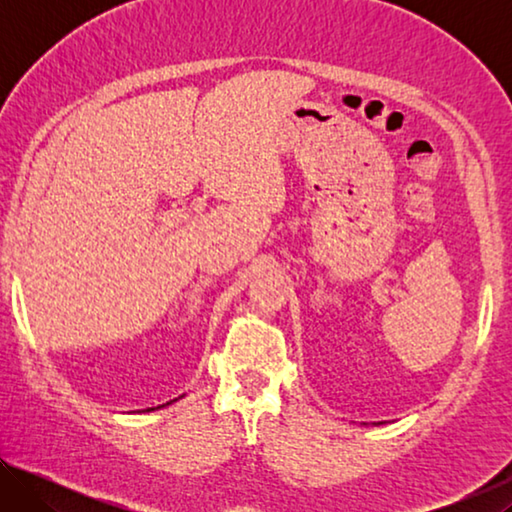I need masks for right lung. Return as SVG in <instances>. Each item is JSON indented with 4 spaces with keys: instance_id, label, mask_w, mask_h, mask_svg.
<instances>
[{
    "instance_id": "obj_1",
    "label": "right lung",
    "mask_w": 512,
    "mask_h": 512,
    "mask_svg": "<svg viewBox=\"0 0 512 512\" xmlns=\"http://www.w3.org/2000/svg\"><path fill=\"white\" fill-rule=\"evenodd\" d=\"M173 402H176V400H173ZM167 404H171V402H167ZM167 404H162V406H167ZM146 411H153V409H146Z\"/></svg>"
}]
</instances>
